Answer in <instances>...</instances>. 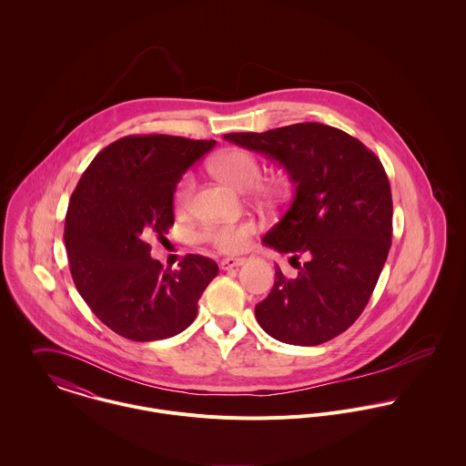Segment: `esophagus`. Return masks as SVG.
I'll list each match as a JSON object with an SVG mask.
<instances>
[{"label":"esophagus","mask_w":466,"mask_h":466,"mask_svg":"<svg viewBox=\"0 0 466 466\" xmlns=\"http://www.w3.org/2000/svg\"><path fill=\"white\" fill-rule=\"evenodd\" d=\"M246 262V258H224L222 262H220V268L222 270H229V268H235V267H240L242 264Z\"/></svg>","instance_id":"34e87169"}]
</instances>
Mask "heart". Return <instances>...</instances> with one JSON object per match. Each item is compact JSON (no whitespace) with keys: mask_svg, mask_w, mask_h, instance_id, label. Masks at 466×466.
I'll list each match as a JSON object with an SVG mask.
<instances>
[{"mask_svg":"<svg viewBox=\"0 0 466 466\" xmlns=\"http://www.w3.org/2000/svg\"><path fill=\"white\" fill-rule=\"evenodd\" d=\"M211 172L226 181L228 185L248 190L262 176V165L260 159L251 154L249 150H228L218 154L211 161ZM196 179L192 174H187L177 188H176V204L179 208H187L194 196ZM287 183L283 179H270L266 183L257 185V194L264 199H278L285 196ZM257 233V224L253 220H240V222H229V224H208L202 229L204 240L213 244L222 253H238L246 249L249 238Z\"/></svg>","mask_w":466,"mask_h":466,"instance_id":"heart-1","label":"heart"}]
</instances>
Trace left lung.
<instances>
[{
    "label": "left lung",
    "instance_id": "8db88e82",
    "mask_svg": "<svg viewBox=\"0 0 466 466\" xmlns=\"http://www.w3.org/2000/svg\"><path fill=\"white\" fill-rule=\"evenodd\" d=\"M222 137L278 161L294 185L262 240L308 262L296 278L276 267L272 290L255 307L258 325L287 344L330 340L362 314L388 260L393 199L382 163L350 134L312 122Z\"/></svg>",
    "mask_w": 466,
    "mask_h": 466
}]
</instances>
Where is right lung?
<instances>
[{"label":"right lung","mask_w":466,"mask_h":466,"mask_svg":"<svg viewBox=\"0 0 466 466\" xmlns=\"http://www.w3.org/2000/svg\"><path fill=\"white\" fill-rule=\"evenodd\" d=\"M215 143L126 136L91 161L69 199L65 244L75 287L93 314L126 339L147 342L187 330L218 274L200 255L163 268L147 242L174 224L177 183Z\"/></svg>","instance_id":"1"}]
</instances>
